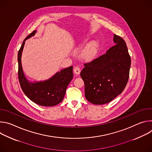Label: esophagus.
<instances>
[{
  "label": "esophagus",
  "mask_w": 152,
  "mask_h": 152,
  "mask_svg": "<svg viewBox=\"0 0 152 152\" xmlns=\"http://www.w3.org/2000/svg\"><path fill=\"white\" fill-rule=\"evenodd\" d=\"M73 71H74V73H75V74H76V75H79V74H80V68H79V67L76 66V67H75L74 68Z\"/></svg>",
  "instance_id": "34e87169"
}]
</instances>
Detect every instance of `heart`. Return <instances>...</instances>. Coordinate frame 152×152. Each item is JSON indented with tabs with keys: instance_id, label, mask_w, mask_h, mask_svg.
Returning a JSON list of instances; mask_svg holds the SVG:
<instances>
[{
	"instance_id": "1",
	"label": "heart",
	"mask_w": 152,
	"mask_h": 152,
	"mask_svg": "<svg viewBox=\"0 0 152 152\" xmlns=\"http://www.w3.org/2000/svg\"><path fill=\"white\" fill-rule=\"evenodd\" d=\"M98 49V45L96 42L89 44L82 52V56L86 59H92L96 55Z\"/></svg>"
}]
</instances>
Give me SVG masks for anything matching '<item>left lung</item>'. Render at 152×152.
<instances>
[{
    "label": "left lung",
    "instance_id": "8db88e82",
    "mask_svg": "<svg viewBox=\"0 0 152 152\" xmlns=\"http://www.w3.org/2000/svg\"><path fill=\"white\" fill-rule=\"evenodd\" d=\"M115 45L106 53L84 64L80 76L85 83V96L95 104H106L122 93L128 82L131 67L126 42L114 35Z\"/></svg>",
    "mask_w": 152,
    "mask_h": 152
}]
</instances>
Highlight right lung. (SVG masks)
<instances>
[{
  "mask_svg": "<svg viewBox=\"0 0 152 152\" xmlns=\"http://www.w3.org/2000/svg\"><path fill=\"white\" fill-rule=\"evenodd\" d=\"M35 34L34 31L23 41L18 52V77L21 89L25 95L37 104L53 106L61 103L68 85L73 79V66L61 70L50 79L44 82L31 83L25 76L21 63V56L25 41Z\"/></svg>",
  "mask_w": 152,
  "mask_h": 152,
  "instance_id": "add662e5",
  "label": "right lung"
}]
</instances>
